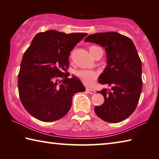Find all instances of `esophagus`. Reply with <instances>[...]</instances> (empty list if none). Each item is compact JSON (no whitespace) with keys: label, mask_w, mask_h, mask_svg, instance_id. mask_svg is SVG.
Masks as SVG:
<instances>
[{"label":"esophagus","mask_w":159,"mask_h":159,"mask_svg":"<svg viewBox=\"0 0 159 159\" xmlns=\"http://www.w3.org/2000/svg\"><path fill=\"white\" fill-rule=\"evenodd\" d=\"M86 92L90 93V94H95V91L92 89H90V88H86Z\"/></svg>","instance_id":"1"}]
</instances>
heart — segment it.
<instances>
[{
	"label": "heart",
	"mask_w": 159,
	"mask_h": 159,
	"mask_svg": "<svg viewBox=\"0 0 159 159\" xmlns=\"http://www.w3.org/2000/svg\"><path fill=\"white\" fill-rule=\"evenodd\" d=\"M97 46H90L89 51H92ZM76 76L80 79L86 85H90L96 80L98 77V73L90 70H80L76 72Z\"/></svg>",
	"instance_id": "obj_1"
}]
</instances>
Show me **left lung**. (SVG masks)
<instances>
[{
	"mask_svg": "<svg viewBox=\"0 0 159 159\" xmlns=\"http://www.w3.org/2000/svg\"><path fill=\"white\" fill-rule=\"evenodd\" d=\"M85 42L101 45L107 53V66L98 82L107 84L100 93L104 102L95 107L99 118L109 123H118L133 114L142 92V63L132 40L117 32L91 34Z\"/></svg>",
	"mask_w": 159,
	"mask_h": 159,
	"instance_id": "left-lung-1",
	"label": "left lung"
}]
</instances>
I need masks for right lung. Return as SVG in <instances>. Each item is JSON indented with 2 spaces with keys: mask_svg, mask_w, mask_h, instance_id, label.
<instances>
[{
  "mask_svg": "<svg viewBox=\"0 0 159 159\" xmlns=\"http://www.w3.org/2000/svg\"><path fill=\"white\" fill-rule=\"evenodd\" d=\"M85 36L49 30L34 36L18 74L20 100L32 116L44 122L60 119L71 108L74 94L85 91L79 79H68L69 74L64 71L70 52Z\"/></svg>",
  "mask_w": 159,
  "mask_h": 159,
  "instance_id": "obj_1",
  "label": "right lung"
}]
</instances>
